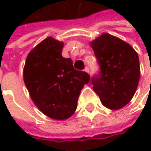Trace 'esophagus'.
<instances>
[{
	"mask_svg": "<svg viewBox=\"0 0 151 151\" xmlns=\"http://www.w3.org/2000/svg\"><path fill=\"white\" fill-rule=\"evenodd\" d=\"M84 71H85L86 73H89V72H90V70H89V67H87V66H86V67L85 68V70H84Z\"/></svg>",
	"mask_w": 151,
	"mask_h": 151,
	"instance_id": "34e87169",
	"label": "esophagus"
}]
</instances>
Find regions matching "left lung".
Instances as JSON below:
<instances>
[{"label":"left lung","mask_w":151,"mask_h":151,"mask_svg":"<svg viewBox=\"0 0 151 151\" xmlns=\"http://www.w3.org/2000/svg\"><path fill=\"white\" fill-rule=\"evenodd\" d=\"M91 46L100 66L91 79L93 89L106 107L120 109L136 93L140 78L138 55L129 44L109 34L101 35Z\"/></svg>","instance_id":"left-lung-1"}]
</instances>
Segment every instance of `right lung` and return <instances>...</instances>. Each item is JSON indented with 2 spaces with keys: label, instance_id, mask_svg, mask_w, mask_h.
<instances>
[{
  "label": "right lung",
  "instance_id": "right-lung-1",
  "mask_svg": "<svg viewBox=\"0 0 151 151\" xmlns=\"http://www.w3.org/2000/svg\"><path fill=\"white\" fill-rule=\"evenodd\" d=\"M64 44L47 37L28 55L23 79L39 110L55 120L72 116L78 99L90 76L73 68V60L62 57Z\"/></svg>",
  "mask_w": 151,
  "mask_h": 151
}]
</instances>
